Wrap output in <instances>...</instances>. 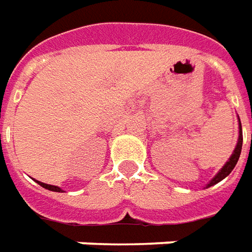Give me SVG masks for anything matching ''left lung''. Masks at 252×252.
<instances>
[{"label": "left lung", "instance_id": "left-lung-1", "mask_svg": "<svg viewBox=\"0 0 252 252\" xmlns=\"http://www.w3.org/2000/svg\"><path fill=\"white\" fill-rule=\"evenodd\" d=\"M242 145H243V131H242V123H240V119H239V138H237V144H236V148H235V151L231 155V158L229 160L224 164V167L219 171V174L216 175L213 179L209 182L206 187H210L216 185V183H219L221 182L222 179H225L228 175L231 174L232 169L235 168V165L237 164V160L240 158V153H242Z\"/></svg>", "mask_w": 252, "mask_h": 252}]
</instances>
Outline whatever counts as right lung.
<instances>
[{
    "label": "right lung",
    "mask_w": 252,
    "mask_h": 252,
    "mask_svg": "<svg viewBox=\"0 0 252 252\" xmlns=\"http://www.w3.org/2000/svg\"><path fill=\"white\" fill-rule=\"evenodd\" d=\"M37 185H40L42 187H44V189H47V190H50V191H57V192H62L63 190L62 189H60L58 186H53V185H46V183H42V182H39V180H36Z\"/></svg>",
    "instance_id": "obj_1"
}]
</instances>
